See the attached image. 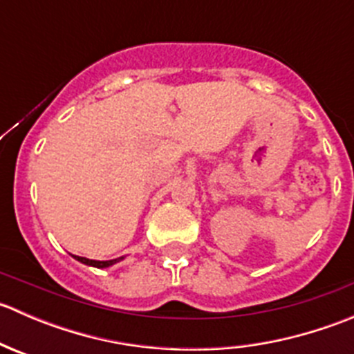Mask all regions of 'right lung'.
<instances>
[{
  "label": "right lung",
  "instance_id": "1",
  "mask_svg": "<svg viewBox=\"0 0 354 354\" xmlns=\"http://www.w3.org/2000/svg\"><path fill=\"white\" fill-rule=\"evenodd\" d=\"M73 259H77L78 262L85 263V266H92V267H97V269H104V267H109V266H113V263L120 262L123 257H120V259H114V260H91V259H85V257L73 255Z\"/></svg>",
  "mask_w": 354,
  "mask_h": 354
}]
</instances>
